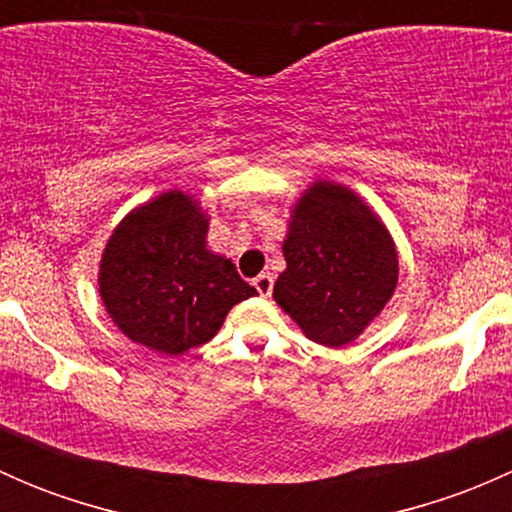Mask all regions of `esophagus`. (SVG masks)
Masks as SVG:
<instances>
[{
  "label": "esophagus",
  "mask_w": 512,
  "mask_h": 512,
  "mask_svg": "<svg viewBox=\"0 0 512 512\" xmlns=\"http://www.w3.org/2000/svg\"><path fill=\"white\" fill-rule=\"evenodd\" d=\"M252 285H255V289L262 294V297H270L275 280H272L270 272H262V275H257L255 280H252Z\"/></svg>",
  "instance_id": "34e87169"
}]
</instances>
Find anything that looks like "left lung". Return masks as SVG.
Segmentation results:
<instances>
[{"label": "left lung", "mask_w": 512, "mask_h": 512, "mask_svg": "<svg viewBox=\"0 0 512 512\" xmlns=\"http://www.w3.org/2000/svg\"><path fill=\"white\" fill-rule=\"evenodd\" d=\"M287 270L275 302L312 342L344 347L386 307L399 257L386 227L337 183H314L299 198L282 245Z\"/></svg>", "instance_id": "left-lung-1"}]
</instances>
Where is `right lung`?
Masks as SVG:
<instances>
[{
  "label": "right lung",
  "mask_w": 512,
  "mask_h": 512,
  "mask_svg": "<svg viewBox=\"0 0 512 512\" xmlns=\"http://www.w3.org/2000/svg\"><path fill=\"white\" fill-rule=\"evenodd\" d=\"M208 215L180 190L158 195L113 230L98 292L116 327L153 352L178 356L210 342L227 312L257 294L205 245Z\"/></svg>",
  "instance_id": "add662e5"
}]
</instances>
